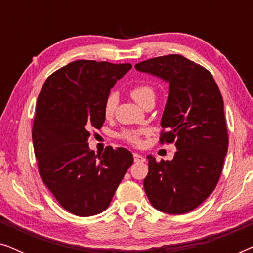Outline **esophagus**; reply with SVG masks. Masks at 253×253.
<instances>
[{
    "label": "esophagus",
    "instance_id": "34e87169",
    "mask_svg": "<svg viewBox=\"0 0 253 253\" xmlns=\"http://www.w3.org/2000/svg\"><path fill=\"white\" fill-rule=\"evenodd\" d=\"M133 159H134V162H137V164H141V162L146 161V159H145L143 155L138 153H133Z\"/></svg>",
    "mask_w": 253,
    "mask_h": 253
}]
</instances>
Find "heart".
Segmentation results:
<instances>
[{
	"instance_id": "heart-1",
	"label": "heart",
	"mask_w": 253,
	"mask_h": 253,
	"mask_svg": "<svg viewBox=\"0 0 253 253\" xmlns=\"http://www.w3.org/2000/svg\"><path fill=\"white\" fill-rule=\"evenodd\" d=\"M150 94H154V92H153V88L147 85L136 86V87H133L130 92L131 98H132L138 105L143 101L144 98H146V96ZM115 106H116V95L110 94L105 102V114L107 116L112 115L114 109H115ZM144 132H145L144 130H126L123 131L122 134H121V137H122L124 140L129 141L131 144H139L140 136Z\"/></svg>"
}]
</instances>
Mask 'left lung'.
I'll use <instances>...</instances> for the list:
<instances>
[{
	"label": "left lung",
	"instance_id": "obj_1",
	"mask_svg": "<svg viewBox=\"0 0 253 253\" xmlns=\"http://www.w3.org/2000/svg\"><path fill=\"white\" fill-rule=\"evenodd\" d=\"M169 85L161 117V143L177 148L172 160L147 155L145 192L154 209L184 214L199 206L219 181L228 151L223 100L213 76L181 55H166L134 65Z\"/></svg>",
	"mask_w": 253,
	"mask_h": 253
}]
</instances>
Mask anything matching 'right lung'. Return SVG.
I'll list each match as a JSON object with an SVG mask.
<instances>
[{
  "label": "right lung",
  "mask_w": 253,
  "mask_h": 253,
  "mask_svg": "<svg viewBox=\"0 0 253 253\" xmlns=\"http://www.w3.org/2000/svg\"><path fill=\"white\" fill-rule=\"evenodd\" d=\"M130 63L79 60L54 72L37 101L32 140L40 176L57 202L75 215L105 211L133 157L126 148H89L88 131L105 122V102Z\"/></svg>",
  "instance_id": "right-lung-1"
}]
</instances>
